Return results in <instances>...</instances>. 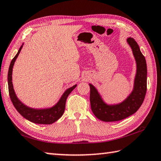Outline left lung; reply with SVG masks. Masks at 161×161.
<instances>
[{
    "mask_svg": "<svg viewBox=\"0 0 161 161\" xmlns=\"http://www.w3.org/2000/svg\"><path fill=\"white\" fill-rule=\"evenodd\" d=\"M127 43L131 47L136 63V74L133 88L128 97L116 104H108L105 101L97 89L92 84L90 87V101L93 114L104 122L121 120L134 114L141 107L147 92V67L145 57L134 38H127Z\"/></svg>",
    "mask_w": 161,
    "mask_h": 161,
    "instance_id": "8db88e82",
    "label": "left lung"
}]
</instances>
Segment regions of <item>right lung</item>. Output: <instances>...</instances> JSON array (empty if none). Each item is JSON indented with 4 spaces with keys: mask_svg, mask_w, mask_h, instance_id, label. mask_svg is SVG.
Returning a JSON list of instances; mask_svg holds the SVG:
<instances>
[{
    "mask_svg": "<svg viewBox=\"0 0 161 161\" xmlns=\"http://www.w3.org/2000/svg\"><path fill=\"white\" fill-rule=\"evenodd\" d=\"M24 43L21 45L19 50L16 55L12 60L9 67L8 74V90L9 95L12 102L14 105L15 108L17 111L22 115V116L33 123L36 124H45V125H49L52 124L59 119L62 116V115L65 110L66 100L67 99L68 96L70 94L75 87L77 86V84L74 85L72 87L66 89L64 92L62 94L61 97L59 98L55 104L50 107L47 108H35L32 107H29L26 104H24L22 102L21 100L17 97L16 93L14 92L13 84V69L14 64V62L16 61L18 55L20 53V51L22 50Z\"/></svg>",
    "mask_w": 161,
    "mask_h": 161,
    "instance_id": "1",
    "label": "right lung"
}]
</instances>
